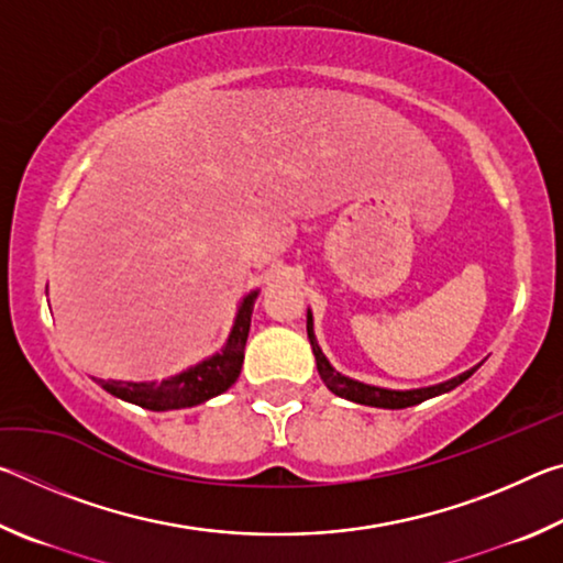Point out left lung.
<instances>
[{
    "instance_id": "obj_1",
    "label": "left lung",
    "mask_w": 563,
    "mask_h": 563,
    "mask_svg": "<svg viewBox=\"0 0 563 563\" xmlns=\"http://www.w3.org/2000/svg\"><path fill=\"white\" fill-rule=\"evenodd\" d=\"M308 338H310V345L312 352H316V362H318V373L320 379L328 385L330 393H335L338 397H345L350 402H357V405H369V407H385V409H405V407H412L424 402V399L437 397L442 393H450L456 385H462L466 377L474 375V369L479 367L476 365L474 369H466L460 377L454 379H446L442 385H434V387H422V389H405V393H399V389H383V387H373V385H365V383H357V379H350L345 375L335 373V369L330 367L328 357L322 355V350L318 345L316 335H312V316L308 312Z\"/></svg>"
}]
</instances>
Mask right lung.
<instances>
[{"instance_id":"obj_1","label":"right lung","mask_w":563,"mask_h":563,"mask_svg":"<svg viewBox=\"0 0 563 563\" xmlns=\"http://www.w3.org/2000/svg\"><path fill=\"white\" fill-rule=\"evenodd\" d=\"M258 292L245 295L241 308H238L235 325L231 330L225 347L218 355L203 360L201 365L186 369L170 379L161 383H121V379H97V383L111 393L113 397L126 399L139 407L164 412V409H180L201 405L206 399L225 393L231 387L243 367V350L251 330V312Z\"/></svg>"}]
</instances>
